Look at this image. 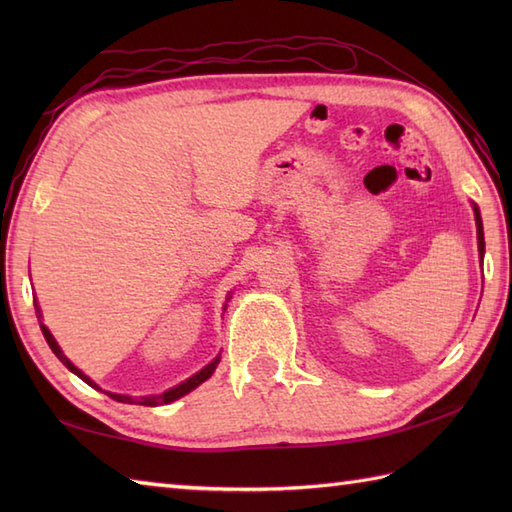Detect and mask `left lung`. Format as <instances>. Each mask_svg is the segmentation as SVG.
<instances>
[{"label":"left lung","mask_w":512,"mask_h":512,"mask_svg":"<svg viewBox=\"0 0 512 512\" xmlns=\"http://www.w3.org/2000/svg\"><path fill=\"white\" fill-rule=\"evenodd\" d=\"M473 213H475V226H477V253H480V262L484 259V226H482V215L477 204L473 202Z\"/></svg>","instance_id":"left-lung-1"}]
</instances>
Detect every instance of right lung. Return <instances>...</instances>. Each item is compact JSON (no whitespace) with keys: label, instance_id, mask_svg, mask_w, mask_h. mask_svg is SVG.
I'll return each instance as SVG.
<instances>
[{"label":"right lung","instance_id":"obj_1","mask_svg":"<svg viewBox=\"0 0 512 512\" xmlns=\"http://www.w3.org/2000/svg\"><path fill=\"white\" fill-rule=\"evenodd\" d=\"M226 301H231V297H226ZM35 310H37V319H39V325H41V332H43V336H46V341H48V345H50V350L54 352V356L59 358V361L70 369L72 374H76L79 376L83 383H88L90 387H94V389H99V391H103V394H107L110 398H114V400H118V402H127V405H145V407H158V405H169V402H173V400H178V398H182V396H187L189 391H193L195 387H200L204 380H209L211 376H213V372H215V367L220 365V354H217L213 361L209 363V365H204L200 372H195L193 376H189L187 380H182V383H178L176 387H169L167 391H162V394H151V396H127V394H114V391H105V389H101L99 385L94 383V380L88 376V374H83L79 367H76L68 356L63 354V350L59 347V343H57V339H54L52 336V332L48 330V325L43 323V317H41V308H39V303H37V297H35ZM224 310H226V303H224Z\"/></svg>","mask_w":512,"mask_h":512}]
</instances>
